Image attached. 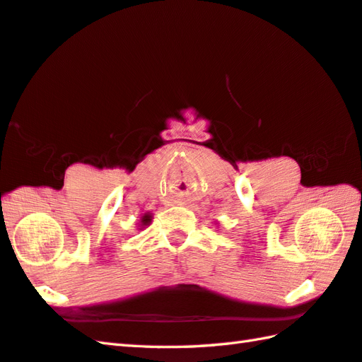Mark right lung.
Masks as SVG:
<instances>
[{
	"label": "right lung",
	"instance_id": "obj_1",
	"mask_svg": "<svg viewBox=\"0 0 362 362\" xmlns=\"http://www.w3.org/2000/svg\"><path fill=\"white\" fill-rule=\"evenodd\" d=\"M151 218H152V216L147 214V215H144V216H143V219H141V223H143V226H146V224L151 223Z\"/></svg>",
	"mask_w": 362,
	"mask_h": 362
}]
</instances>
